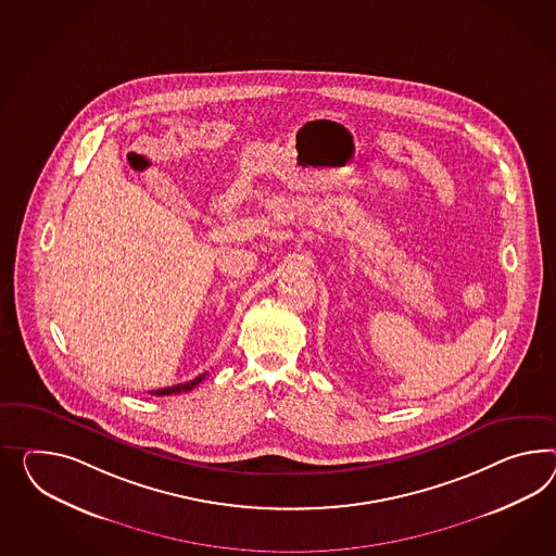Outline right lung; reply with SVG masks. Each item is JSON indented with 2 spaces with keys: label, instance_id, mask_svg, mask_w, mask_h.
Instances as JSON below:
<instances>
[{
  "label": "right lung",
  "instance_id": "obj_1",
  "mask_svg": "<svg viewBox=\"0 0 556 556\" xmlns=\"http://www.w3.org/2000/svg\"><path fill=\"white\" fill-rule=\"evenodd\" d=\"M205 375L207 372H203L200 377H195L193 381H187V383L173 384V387H165V389H157V391H151V395H157V397H163V395H177V393H186V391H191L193 387H198V384L205 379Z\"/></svg>",
  "mask_w": 556,
  "mask_h": 556
}]
</instances>
